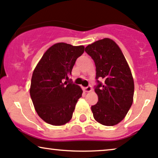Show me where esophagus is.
I'll use <instances>...</instances> for the list:
<instances>
[{
  "mask_svg": "<svg viewBox=\"0 0 158 158\" xmlns=\"http://www.w3.org/2000/svg\"><path fill=\"white\" fill-rule=\"evenodd\" d=\"M92 86H89L85 87V88H84V91H85V92H92Z\"/></svg>",
  "mask_w": 158,
  "mask_h": 158,
  "instance_id": "esophagus-1",
  "label": "esophagus"
}]
</instances>
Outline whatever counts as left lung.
Wrapping results in <instances>:
<instances>
[{"mask_svg":"<svg viewBox=\"0 0 158 158\" xmlns=\"http://www.w3.org/2000/svg\"><path fill=\"white\" fill-rule=\"evenodd\" d=\"M85 52L93 59L98 101L92 106L94 118L104 126H114L125 118L133 102L134 80L127 61L114 40L103 38L89 44ZM98 79H103L101 83Z\"/></svg>","mask_w":158,"mask_h":158,"instance_id":"8db88e82","label":"left lung"}]
</instances>
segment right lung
<instances>
[{"label":"right lung","instance_id":"1","mask_svg":"<svg viewBox=\"0 0 158 158\" xmlns=\"http://www.w3.org/2000/svg\"><path fill=\"white\" fill-rule=\"evenodd\" d=\"M83 52V46L57 43L46 50L37 64L29 92L35 110L46 123L61 126L72 119L83 91L69 76Z\"/></svg>","mask_w":158,"mask_h":158}]
</instances>
